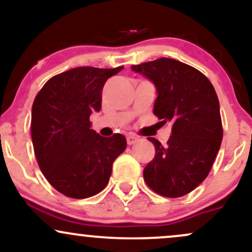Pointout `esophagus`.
<instances>
[{"instance_id": "obj_1", "label": "esophagus", "mask_w": 252, "mask_h": 252, "mask_svg": "<svg viewBox=\"0 0 252 252\" xmlns=\"http://www.w3.org/2000/svg\"><path fill=\"white\" fill-rule=\"evenodd\" d=\"M137 141H138V138L134 135H129L128 137H126V143H128L129 146H131V144H135L136 142H137Z\"/></svg>"}]
</instances>
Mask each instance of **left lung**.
<instances>
[{
  "label": "left lung",
  "instance_id": "8db88e82",
  "mask_svg": "<svg viewBox=\"0 0 252 252\" xmlns=\"http://www.w3.org/2000/svg\"><path fill=\"white\" fill-rule=\"evenodd\" d=\"M155 85L154 115L172 122V135L162 146L154 137L155 156L143 170L154 192L179 198L198 187L209 175L222 140L219 100L200 71L169 58L132 65Z\"/></svg>",
  "mask_w": 252,
  "mask_h": 252
}]
</instances>
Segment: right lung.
I'll return each instance as SVG.
<instances>
[{"label":"right lung","instance_id":"1","mask_svg":"<svg viewBox=\"0 0 252 252\" xmlns=\"http://www.w3.org/2000/svg\"><path fill=\"white\" fill-rule=\"evenodd\" d=\"M123 67H76L52 77L34 99L32 141L42 174L63 195L84 199L108 185L112 163L126 148L123 135L103 137L90 116L102 108V90Z\"/></svg>","mask_w":252,"mask_h":252}]
</instances>
